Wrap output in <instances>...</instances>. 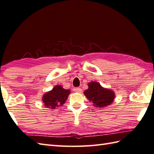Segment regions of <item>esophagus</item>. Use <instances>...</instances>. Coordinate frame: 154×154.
<instances>
[{
    "label": "esophagus",
    "mask_w": 154,
    "mask_h": 154,
    "mask_svg": "<svg viewBox=\"0 0 154 154\" xmlns=\"http://www.w3.org/2000/svg\"><path fill=\"white\" fill-rule=\"evenodd\" d=\"M75 91L78 92V93H82V90L81 88H75Z\"/></svg>",
    "instance_id": "obj_1"
}]
</instances>
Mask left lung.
<instances>
[{
    "instance_id": "left-lung-1",
    "label": "left lung",
    "mask_w": 154,
    "mask_h": 154,
    "mask_svg": "<svg viewBox=\"0 0 154 154\" xmlns=\"http://www.w3.org/2000/svg\"><path fill=\"white\" fill-rule=\"evenodd\" d=\"M88 88L84 92L85 96L92 102L96 107H105L112 103L115 100V93L112 90L104 88L99 82L91 81L88 83Z\"/></svg>"
}]
</instances>
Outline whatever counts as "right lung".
Wrapping results in <instances>:
<instances>
[{"instance_id": "add662e5", "label": "right lung", "mask_w": 154, "mask_h": 154, "mask_svg": "<svg viewBox=\"0 0 154 154\" xmlns=\"http://www.w3.org/2000/svg\"><path fill=\"white\" fill-rule=\"evenodd\" d=\"M70 94V90L64 89L61 85H56L42 96V102L45 108L54 109L64 104Z\"/></svg>"}]
</instances>
